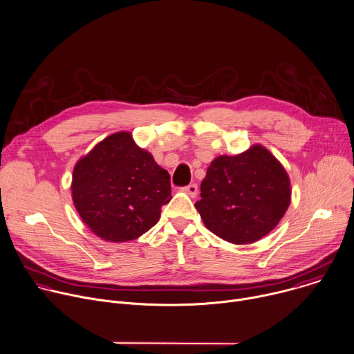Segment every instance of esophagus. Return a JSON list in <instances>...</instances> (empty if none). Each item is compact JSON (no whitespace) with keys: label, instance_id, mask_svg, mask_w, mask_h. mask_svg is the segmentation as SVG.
I'll use <instances>...</instances> for the list:
<instances>
[{"label":"esophagus","instance_id":"esophagus-1","mask_svg":"<svg viewBox=\"0 0 354 354\" xmlns=\"http://www.w3.org/2000/svg\"><path fill=\"white\" fill-rule=\"evenodd\" d=\"M183 192H186L189 196L194 197V196L197 194V192H198V187H197L196 183H190V185H187V186L183 187Z\"/></svg>","mask_w":354,"mask_h":354}]
</instances>
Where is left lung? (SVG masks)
<instances>
[{
    "label": "left lung",
    "mask_w": 354,
    "mask_h": 354,
    "mask_svg": "<svg viewBox=\"0 0 354 354\" xmlns=\"http://www.w3.org/2000/svg\"><path fill=\"white\" fill-rule=\"evenodd\" d=\"M196 201L205 225L231 243H252L268 235L290 205V179L262 145L216 158Z\"/></svg>",
    "instance_id": "1"
}]
</instances>
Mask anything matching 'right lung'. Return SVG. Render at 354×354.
I'll use <instances>...</instances> for the list:
<instances>
[{
	"instance_id": "1",
	"label": "right lung",
	"mask_w": 354,
	"mask_h": 354,
	"mask_svg": "<svg viewBox=\"0 0 354 354\" xmlns=\"http://www.w3.org/2000/svg\"><path fill=\"white\" fill-rule=\"evenodd\" d=\"M71 190L80 217L95 235L126 242L158 223L171 200V176L122 131L77 162Z\"/></svg>"
}]
</instances>
